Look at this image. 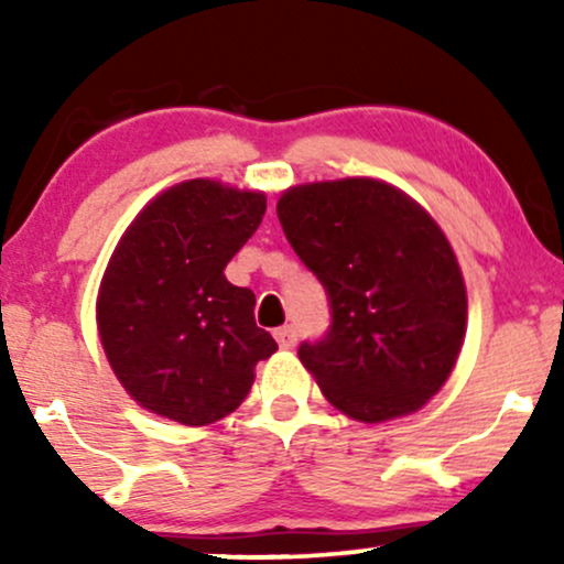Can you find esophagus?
<instances>
[{"mask_svg":"<svg viewBox=\"0 0 564 564\" xmlns=\"http://www.w3.org/2000/svg\"><path fill=\"white\" fill-rule=\"evenodd\" d=\"M275 339L283 349H291L296 345V328L294 326H281L275 328Z\"/></svg>","mask_w":564,"mask_h":564,"instance_id":"esophagus-1","label":"esophagus"}]
</instances>
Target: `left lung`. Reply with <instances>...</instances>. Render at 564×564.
<instances>
[{
    "mask_svg": "<svg viewBox=\"0 0 564 564\" xmlns=\"http://www.w3.org/2000/svg\"><path fill=\"white\" fill-rule=\"evenodd\" d=\"M278 219L332 307L326 334L300 345L328 403L368 424L419 411L467 326L462 270L435 219L366 177L291 187Z\"/></svg>",
    "mask_w": 564,
    "mask_h": 564,
    "instance_id": "1",
    "label": "left lung"
}]
</instances>
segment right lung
<instances>
[{"label":"right lung","instance_id":"obj_1","mask_svg":"<svg viewBox=\"0 0 564 564\" xmlns=\"http://www.w3.org/2000/svg\"><path fill=\"white\" fill-rule=\"evenodd\" d=\"M264 209L262 193L187 180L151 200L116 246L97 328L113 373L148 411L187 426L217 422L278 349L257 326L251 289L225 278Z\"/></svg>","mask_w":564,"mask_h":564}]
</instances>
